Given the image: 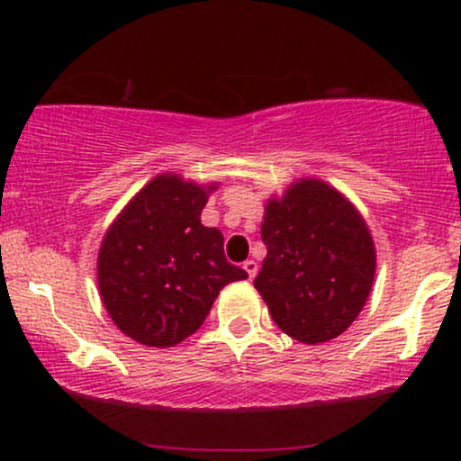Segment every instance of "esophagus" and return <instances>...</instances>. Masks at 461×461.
<instances>
[{
    "mask_svg": "<svg viewBox=\"0 0 461 461\" xmlns=\"http://www.w3.org/2000/svg\"><path fill=\"white\" fill-rule=\"evenodd\" d=\"M242 268H245L247 275H249V277H251V279L258 275V262H256V260H247L245 264H242Z\"/></svg>",
    "mask_w": 461,
    "mask_h": 461,
    "instance_id": "obj_1",
    "label": "esophagus"
}]
</instances>
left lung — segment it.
I'll return each instance as SVG.
<instances>
[{
    "instance_id": "1",
    "label": "left lung",
    "mask_w": 461,
    "mask_h": 461,
    "mask_svg": "<svg viewBox=\"0 0 461 461\" xmlns=\"http://www.w3.org/2000/svg\"><path fill=\"white\" fill-rule=\"evenodd\" d=\"M267 258L253 285L284 333L305 345L333 340L356 321L375 277L368 227L338 190L301 179L268 201Z\"/></svg>"
}]
</instances>
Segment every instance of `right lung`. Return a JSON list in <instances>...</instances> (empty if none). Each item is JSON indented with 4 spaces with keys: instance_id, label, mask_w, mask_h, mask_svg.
I'll list each match as a JSON object with an SVG mask.
<instances>
[{
    "instance_id": "right-lung-1",
    "label": "right lung",
    "mask_w": 461,
    "mask_h": 461,
    "mask_svg": "<svg viewBox=\"0 0 461 461\" xmlns=\"http://www.w3.org/2000/svg\"><path fill=\"white\" fill-rule=\"evenodd\" d=\"M205 201L197 184L158 176L104 238L97 260L104 305L140 345L182 342L199 330L223 285L249 277L227 262L223 234L201 225Z\"/></svg>"
}]
</instances>
